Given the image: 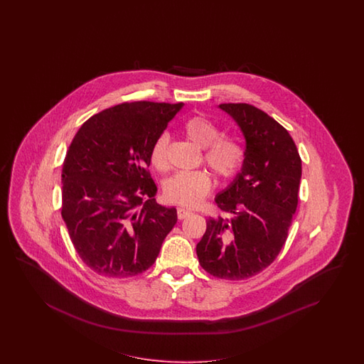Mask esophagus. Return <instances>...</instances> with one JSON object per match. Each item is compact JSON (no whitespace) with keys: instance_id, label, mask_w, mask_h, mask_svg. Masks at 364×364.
<instances>
[{"instance_id":"34e87169","label":"esophagus","mask_w":364,"mask_h":364,"mask_svg":"<svg viewBox=\"0 0 364 364\" xmlns=\"http://www.w3.org/2000/svg\"><path fill=\"white\" fill-rule=\"evenodd\" d=\"M189 215H191V212H189V210H181V208L177 210V218H178V220L186 219V218H188Z\"/></svg>"}]
</instances>
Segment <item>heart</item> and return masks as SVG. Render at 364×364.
<instances>
[{"label":"heart","mask_w":364,"mask_h":364,"mask_svg":"<svg viewBox=\"0 0 364 364\" xmlns=\"http://www.w3.org/2000/svg\"><path fill=\"white\" fill-rule=\"evenodd\" d=\"M183 132L188 140L204 149V163L216 176L228 178L242 166L244 159L242 145L233 139L221 137L220 129L208 119L203 116L189 119L183 127ZM168 144L169 136L163 133L152 145L151 163L159 171L166 169L168 166ZM210 189L208 173L203 171L177 172L164 183V198L169 203L192 208L210 193Z\"/></svg>","instance_id":"b5f03b06"}]
</instances>
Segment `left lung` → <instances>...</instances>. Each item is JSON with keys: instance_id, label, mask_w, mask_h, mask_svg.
<instances>
[{"instance_id": "1", "label": "left lung", "mask_w": 364, "mask_h": 364, "mask_svg": "<svg viewBox=\"0 0 364 364\" xmlns=\"http://www.w3.org/2000/svg\"><path fill=\"white\" fill-rule=\"evenodd\" d=\"M245 140L240 172L215 203L230 213L207 220L196 245L210 275L242 280L262 272L283 248L298 207L301 160L286 129L248 104H220Z\"/></svg>"}]
</instances>
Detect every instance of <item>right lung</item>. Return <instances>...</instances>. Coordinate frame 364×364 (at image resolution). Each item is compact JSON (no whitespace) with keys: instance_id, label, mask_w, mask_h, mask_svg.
<instances>
[{"instance_id":"1","label":"right lung","mask_w":364,"mask_h":364,"mask_svg":"<svg viewBox=\"0 0 364 364\" xmlns=\"http://www.w3.org/2000/svg\"><path fill=\"white\" fill-rule=\"evenodd\" d=\"M183 102H125L84 122L66 151L63 210L78 256L97 275L122 279L154 265L177 221L156 203L151 149Z\"/></svg>"}]
</instances>
